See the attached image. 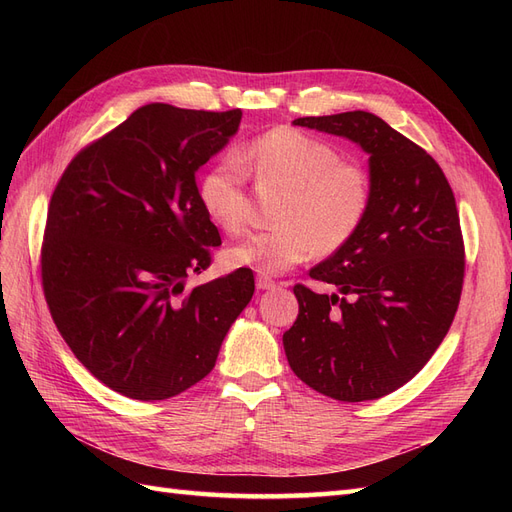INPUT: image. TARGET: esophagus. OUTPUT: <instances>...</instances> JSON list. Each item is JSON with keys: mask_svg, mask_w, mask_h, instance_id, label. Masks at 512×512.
Here are the masks:
<instances>
[{"mask_svg": "<svg viewBox=\"0 0 512 512\" xmlns=\"http://www.w3.org/2000/svg\"><path fill=\"white\" fill-rule=\"evenodd\" d=\"M277 284L267 275H256V288L258 290H273Z\"/></svg>", "mask_w": 512, "mask_h": 512, "instance_id": "1", "label": "esophagus"}]
</instances>
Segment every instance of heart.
<instances>
[{
    "label": "heart",
    "instance_id": "b5f03b06",
    "mask_svg": "<svg viewBox=\"0 0 512 512\" xmlns=\"http://www.w3.org/2000/svg\"><path fill=\"white\" fill-rule=\"evenodd\" d=\"M280 185L275 228L258 230L226 250L230 267L265 275L284 273L314 252L331 256L352 241L371 205L367 170L339 151L294 128H273L247 141L237 158H224L198 181L200 207L228 235L247 215V176Z\"/></svg>",
    "mask_w": 512,
    "mask_h": 512
}]
</instances>
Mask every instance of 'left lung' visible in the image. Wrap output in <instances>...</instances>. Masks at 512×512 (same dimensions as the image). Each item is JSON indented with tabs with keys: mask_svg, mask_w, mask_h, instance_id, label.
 <instances>
[{
	"mask_svg": "<svg viewBox=\"0 0 512 512\" xmlns=\"http://www.w3.org/2000/svg\"><path fill=\"white\" fill-rule=\"evenodd\" d=\"M294 126L346 136L369 153L371 205L352 241L309 271L339 292L294 286L288 363L327 397L380 399L425 367L457 314L466 247L455 194L440 164L376 115L299 117Z\"/></svg>",
	"mask_w": 512,
	"mask_h": 512,
	"instance_id": "obj_1",
	"label": "left lung"
}]
</instances>
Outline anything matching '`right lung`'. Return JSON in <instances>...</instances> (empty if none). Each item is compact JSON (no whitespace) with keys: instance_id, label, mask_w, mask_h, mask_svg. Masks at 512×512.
<instances>
[{"instance_id":"1","label":"right lung","mask_w":512,"mask_h":512,"mask_svg":"<svg viewBox=\"0 0 512 512\" xmlns=\"http://www.w3.org/2000/svg\"><path fill=\"white\" fill-rule=\"evenodd\" d=\"M241 115L141 106L55 185L40 247L46 305L76 359L130 399H168L203 380L254 294L245 267L185 290L222 243L196 170Z\"/></svg>"}]
</instances>
